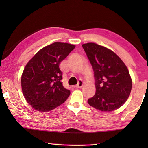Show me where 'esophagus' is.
I'll list each match as a JSON object with an SVG mask.
<instances>
[{
  "label": "esophagus",
  "mask_w": 148,
  "mask_h": 148,
  "mask_svg": "<svg viewBox=\"0 0 148 148\" xmlns=\"http://www.w3.org/2000/svg\"><path fill=\"white\" fill-rule=\"evenodd\" d=\"M83 84H84L83 81H82V80H79L78 83H77V85H76V86H75V87H76V88H77V89H79V88H80V87H82V86H83Z\"/></svg>",
  "instance_id": "34e87169"
}]
</instances>
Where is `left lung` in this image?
Returning a JSON list of instances; mask_svg holds the SVG:
<instances>
[{
	"instance_id": "obj_1",
	"label": "left lung",
	"mask_w": 148,
	"mask_h": 148,
	"mask_svg": "<svg viewBox=\"0 0 148 148\" xmlns=\"http://www.w3.org/2000/svg\"><path fill=\"white\" fill-rule=\"evenodd\" d=\"M94 72L96 92L87 101L104 112L119 108L127 101L132 80L127 66L111 50L95 43L82 45Z\"/></svg>"
}]
</instances>
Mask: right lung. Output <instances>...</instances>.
I'll list each match as a JSON object with an SVG mask.
<instances>
[{
    "label": "right lung",
    "mask_w": 148,
    "mask_h": 148,
    "mask_svg": "<svg viewBox=\"0 0 148 148\" xmlns=\"http://www.w3.org/2000/svg\"><path fill=\"white\" fill-rule=\"evenodd\" d=\"M75 48L67 43L55 42L40 50L30 60L21 76L22 91L28 103L39 112L56 108L68 99L59 64Z\"/></svg>",
    "instance_id": "1"
}]
</instances>
